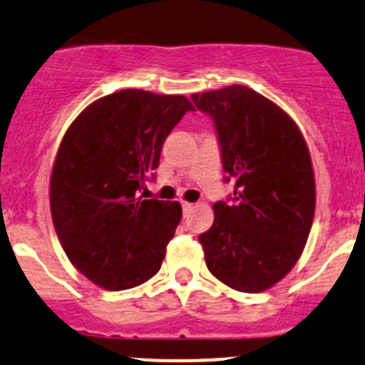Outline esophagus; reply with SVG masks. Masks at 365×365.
<instances>
[{
    "mask_svg": "<svg viewBox=\"0 0 365 365\" xmlns=\"http://www.w3.org/2000/svg\"><path fill=\"white\" fill-rule=\"evenodd\" d=\"M193 207H195V205L190 204V202H182V212L184 214H187L190 210H193Z\"/></svg>",
    "mask_w": 365,
    "mask_h": 365,
    "instance_id": "34e87169",
    "label": "esophagus"
}]
</instances>
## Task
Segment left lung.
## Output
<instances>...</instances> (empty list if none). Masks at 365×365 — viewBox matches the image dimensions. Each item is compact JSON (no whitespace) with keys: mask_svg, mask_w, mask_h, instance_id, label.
Returning <instances> with one entry per match:
<instances>
[{"mask_svg":"<svg viewBox=\"0 0 365 365\" xmlns=\"http://www.w3.org/2000/svg\"><path fill=\"white\" fill-rule=\"evenodd\" d=\"M214 121L225 181L214 223L198 235L212 276L257 294L283 279L302 255L314 217L311 156L290 115L246 86L191 95Z\"/></svg>","mask_w":365,"mask_h":365,"instance_id":"8db88e82","label":"left lung"}]
</instances>
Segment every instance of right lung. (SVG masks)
<instances>
[{
    "label": "right lung",
    "instance_id": "add662e5",
    "mask_svg": "<svg viewBox=\"0 0 365 365\" xmlns=\"http://www.w3.org/2000/svg\"><path fill=\"white\" fill-rule=\"evenodd\" d=\"M190 110L181 95L123 89L93 101L63 137L51 178L52 221L75 269L105 290L138 287L160 270L182 209L140 191Z\"/></svg>",
    "mask_w": 365,
    "mask_h": 365
}]
</instances>
